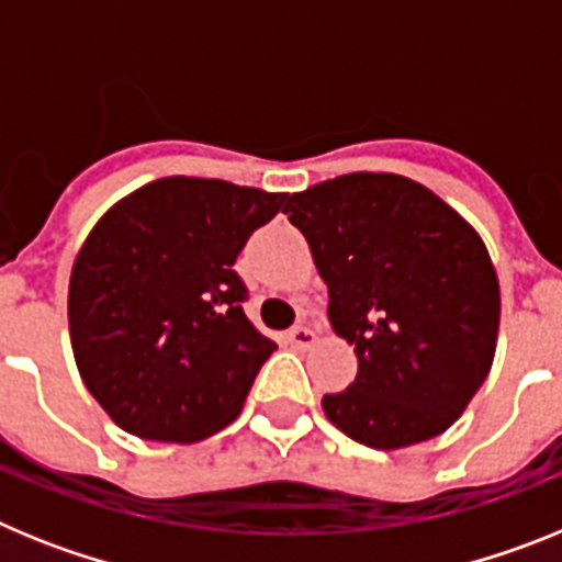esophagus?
<instances>
[{
  "label": "esophagus",
  "instance_id": "esophagus-1",
  "mask_svg": "<svg viewBox=\"0 0 562 562\" xmlns=\"http://www.w3.org/2000/svg\"><path fill=\"white\" fill-rule=\"evenodd\" d=\"M286 340H290L292 349H310V346H315L317 337L310 326H292V329L286 331Z\"/></svg>",
  "mask_w": 562,
  "mask_h": 562
}]
</instances>
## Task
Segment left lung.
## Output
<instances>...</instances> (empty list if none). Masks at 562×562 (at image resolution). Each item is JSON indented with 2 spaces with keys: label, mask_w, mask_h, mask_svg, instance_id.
I'll return each instance as SVG.
<instances>
[{
  "label": "left lung",
  "mask_w": 562,
  "mask_h": 562,
  "mask_svg": "<svg viewBox=\"0 0 562 562\" xmlns=\"http://www.w3.org/2000/svg\"><path fill=\"white\" fill-rule=\"evenodd\" d=\"M284 213L329 286L331 329L355 346L357 376L324 396L360 445H419L464 414L498 340V276L479 233L400 173H342L292 193Z\"/></svg>",
  "instance_id": "1"
}]
</instances>
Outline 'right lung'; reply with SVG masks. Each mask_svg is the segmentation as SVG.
<instances>
[{
    "mask_svg": "<svg viewBox=\"0 0 562 562\" xmlns=\"http://www.w3.org/2000/svg\"><path fill=\"white\" fill-rule=\"evenodd\" d=\"M286 193L166 177L101 216L69 276V340L89 394L126 434L200 441L231 425L276 342L233 270Z\"/></svg>",
    "mask_w": 562,
    "mask_h": 562,
    "instance_id": "obj_1",
    "label": "right lung"
}]
</instances>
